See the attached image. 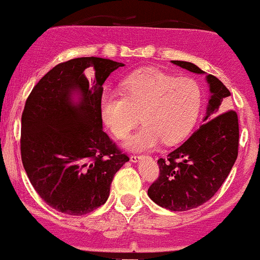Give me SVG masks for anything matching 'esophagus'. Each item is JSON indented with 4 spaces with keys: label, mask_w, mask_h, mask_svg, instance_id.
I'll return each instance as SVG.
<instances>
[{
    "label": "esophagus",
    "mask_w": 260,
    "mask_h": 260,
    "mask_svg": "<svg viewBox=\"0 0 260 260\" xmlns=\"http://www.w3.org/2000/svg\"><path fill=\"white\" fill-rule=\"evenodd\" d=\"M142 158L143 157H141V155H131V160H132L133 163H137V162H139V160L142 159Z\"/></svg>",
    "instance_id": "1"
}]
</instances>
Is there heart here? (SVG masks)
Instances as JSON below:
<instances>
[{
  "instance_id": "obj_1",
  "label": "heart",
  "mask_w": 260,
  "mask_h": 260,
  "mask_svg": "<svg viewBox=\"0 0 260 260\" xmlns=\"http://www.w3.org/2000/svg\"><path fill=\"white\" fill-rule=\"evenodd\" d=\"M122 94L105 92L101 97L103 123L123 139L138 124L125 147L132 151L152 149L165 142L173 144L189 133L202 107V91L192 78H177L163 71L144 70L121 82Z\"/></svg>"
}]
</instances>
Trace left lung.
<instances>
[{
    "instance_id": "left-lung-1",
    "label": "left lung",
    "mask_w": 260,
    "mask_h": 260,
    "mask_svg": "<svg viewBox=\"0 0 260 260\" xmlns=\"http://www.w3.org/2000/svg\"><path fill=\"white\" fill-rule=\"evenodd\" d=\"M189 72L206 75L198 66L172 61ZM209 100L203 124L182 146L159 158V177L149 187L148 197L158 206L173 212H184L209 201L238 157L239 125L234 111L225 112V86L212 75L206 76Z\"/></svg>"
}]
</instances>
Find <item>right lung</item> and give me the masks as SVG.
Returning a JSON list of instances; mask_svg holds the SVG:
<instances>
[{"instance_id":"right-lung-1","label":"right lung","mask_w":260,"mask_h":260,"mask_svg":"<svg viewBox=\"0 0 260 260\" xmlns=\"http://www.w3.org/2000/svg\"><path fill=\"white\" fill-rule=\"evenodd\" d=\"M123 63L80 57L57 64L34 87L21 121V157L29 182L58 212L83 215L106 203L129 160L103 132V83ZM92 67L89 85L84 70Z\"/></svg>"}]
</instances>
